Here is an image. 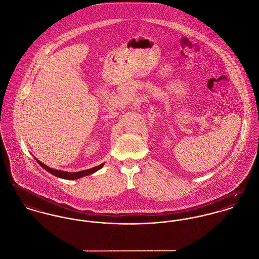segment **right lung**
<instances>
[{"label":"right lung","mask_w":259,"mask_h":259,"mask_svg":"<svg viewBox=\"0 0 259 259\" xmlns=\"http://www.w3.org/2000/svg\"><path fill=\"white\" fill-rule=\"evenodd\" d=\"M35 160H36V159H35ZM36 162H37V163H38V164H39V165H40L45 170H47L48 172L53 174V175H54V176H56V177L62 178V179H66V180H76V179H79V178H81V177L91 175V174H93V172L98 171L99 169H101V168H102V166L104 165V164H101V165H99V166H96V167H94V168H91V169H89V170H85V171H80V172H64V171H59V170H54V169H51V168H49L48 166H46L45 164H42L41 162H39L38 160H36Z\"/></svg>","instance_id":"right-lung-1"}]
</instances>
